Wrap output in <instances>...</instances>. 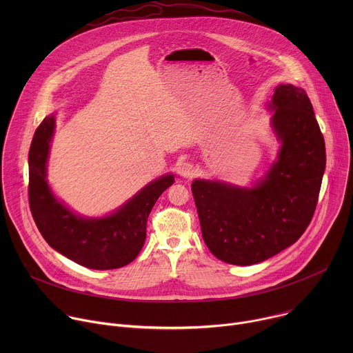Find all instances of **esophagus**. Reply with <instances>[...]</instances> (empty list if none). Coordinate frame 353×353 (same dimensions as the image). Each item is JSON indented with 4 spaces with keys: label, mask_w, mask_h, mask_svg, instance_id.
I'll list each match as a JSON object with an SVG mask.
<instances>
[{
    "label": "esophagus",
    "mask_w": 353,
    "mask_h": 353,
    "mask_svg": "<svg viewBox=\"0 0 353 353\" xmlns=\"http://www.w3.org/2000/svg\"><path fill=\"white\" fill-rule=\"evenodd\" d=\"M180 174L183 176V177H185V179H191L194 174H195V168H194V165L192 163H183L181 166H180Z\"/></svg>",
    "instance_id": "esophagus-1"
}]
</instances>
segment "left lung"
I'll return each mask as SVG.
<instances>
[{
	"label": "left lung",
	"instance_id": "8db88e82",
	"mask_svg": "<svg viewBox=\"0 0 353 353\" xmlns=\"http://www.w3.org/2000/svg\"><path fill=\"white\" fill-rule=\"evenodd\" d=\"M282 142L278 161L253 188L194 180L203 239L233 265H251L292 245L310 225L325 169V142L305 89L279 85L271 100Z\"/></svg>",
	"mask_w": 353,
	"mask_h": 353
}]
</instances>
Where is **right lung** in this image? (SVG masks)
Returning <instances> with one entry per match:
<instances>
[{
	"label": "right lung",
	"mask_w": 353,
	"mask_h": 353,
	"mask_svg": "<svg viewBox=\"0 0 353 353\" xmlns=\"http://www.w3.org/2000/svg\"><path fill=\"white\" fill-rule=\"evenodd\" d=\"M53 131L54 117H46L29 150V207L39 232L59 253L86 268L114 270L130 264L145 243L150 210L173 184V174L149 183L110 216L83 219L59 203L47 185L46 162Z\"/></svg>",
	"instance_id": "obj_1"
}]
</instances>
